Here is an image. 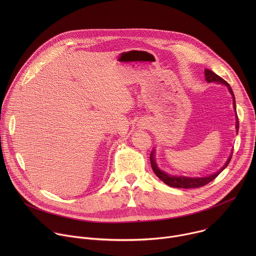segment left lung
Wrapping results in <instances>:
<instances>
[{
  "label": "left lung",
  "instance_id": "8db88e82",
  "mask_svg": "<svg viewBox=\"0 0 256 256\" xmlns=\"http://www.w3.org/2000/svg\"><path fill=\"white\" fill-rule=\"evenodd\" d=\"M204 76H206V81L208 83L214 82L218 84H223L225 86L228 87L229 92L231 93V95L233 96V105L236 110V103H235V97H234V93L232 91V88L230 87V85L224 80L222 79L220 76H218L216 74H214V72H212L210 70L206 68L204 70ZM236 130L238 132L239 128V122H238V116H236ZM155 150L152 151L151 156H150V160H151V166L153 168L154 173L164 182L167 186H171V188H202L206 184H208V182L212 181L218 174H220L229 164V162L231 161L232 155L228 158L226 164L218 170V172L210 175V176H206V177H188V176H173L170 174H167L166 172L162 171L161 169L158 168L156 161H155Z\"/></svg>",
  "mask_w": 256,
  "mask_h": 256
}]
</instances>
